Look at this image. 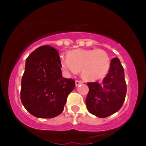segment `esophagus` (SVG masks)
<instances>
[{
	"label": "esophagus",
	"mask_w": 146,
	"mask_h": 146,
	"mask_svg": "<svg viewBox=\"0 0 146 146\" xmlns=\"http://www.w3.org/2000/svg\"><path fill=\"white\" fill-rule=\"evenodd\" d=\"M82 84V81H78V80H76V86H78V85H80V84Z\"/></svg>",
	"instance_id": "34e87169"
}]
</instances>
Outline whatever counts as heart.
<instances>
[{"instance_id":"b5f03b06","label":"heart","mask_w":146,"mask_h":146,"mask_svg":"<svg viewBox=\"0 0 146 146\" xmlns=\"http://www.w3.org/2000/svg\"><path fill=\"white\" fill-rule=\"evenodd\" d=\"M111 61L101 49H75L60 61L61 69L66 74H76L81 70L82 78L88 82L98 80L107 73Z\"/></svg>"}]
</instances>
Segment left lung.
I'll use <instances>...</instances> for the list:
<instances>
[{
  "label": "left lung",
  "mask_w": 146,
  "mask_h": 146,
  "mask_svg": "<svg viewBox=\"0 0 146 146\" xmlns=\"http://www.w3.org/2000/svg\"><path fill=\"white\" fill-rule=\"evenodd\" d=\"M87 86L86 105L91 114L104 118L118 111L123 104L127 90L124 70L118 58L111 59L102 83L89 82Z\"/></svg>",
  "instance_id": "1"
}]
</instances>
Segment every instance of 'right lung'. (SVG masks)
I'll list each match as a JSON object with an SVG mask.
<instances>
[{
	"mask_svg": "<svg viewBox=\"0 0 146 146\" xmlns=\"http://www.w3.org/2000/svg\"><path fill=\"white\" fill-rule=\"evenodd\" d=\"M75 86L74 79L62 77L57 50L50 45H42L26 59L20 99L35 117L52 118L62 112Z\"/></svg>",
	"mask_w": 146,
	"mask_h": 146,
	"instance_id": "obj_1",
	"label": "right lung"
}]
</instances>
